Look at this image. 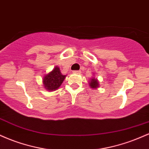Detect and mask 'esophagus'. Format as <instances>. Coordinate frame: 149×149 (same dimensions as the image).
Returning a JSON list of instances; mask_svg holds the SVG:
<instances>
[{
    "instance_id": "34e87169",
    "label": "esophagus",
    "mask_w": 149,
    "mask_h": 149,
    "mask_svg": "<svg viewBox=\"0 0 149 149\" xmlns=\"http://www.w3.org/2000/svg\"><path fill=\"white\" fill-rule=\"evenodd\" d=\"M73 73H81V71H80V70H78V71H73Z\"/></svg>"
}]
</instances>
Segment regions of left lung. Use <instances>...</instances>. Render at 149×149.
<instances>
[{
    "mask_svg": "<svg viewBox=\"0 0 149 149\" xmlns=\"http://www.w3.org/2000/svg\"><path fill=\"white\" fill-rule=\"evenodd\" d=\"M90 86L93 89L97 88V87L99 86V83L97 82V80L95 79V78H92V79L90 80Z\"/></svg>",
    "mask_w": 149,
    "mask_h": 149,
    "instance_id": "8db88e82",
    "label": "left lung"
}]
</instances>
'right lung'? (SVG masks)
<instances>
[{"mask_svg":"<svg viewBox=\"0 0 149 149\" xmlns=\"http://www.w3.org/2000/svg\"><path fill=\"white\" fill-rule=\"evenodd\" d=\"M66 76L61 74L60 69L56 66L52 71L46 75L43 78V84L45 88L49 91H53L59 88L65 79Z\"/></svg>","mask_w":149,"mask_h":149,"instance_id":"add662e5","label":"right lung"}]
</instances>
